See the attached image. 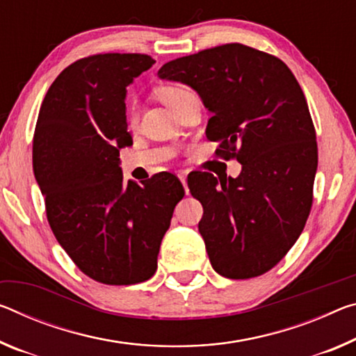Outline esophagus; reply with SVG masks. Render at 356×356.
Returning <instances> with one entry per match:
<instances>
[{
	"mask_svg": "<svg viewBox=\"0 0 356 356\" xmlns=\"http://www.w3.org/2000/svg\"><path fill=\"white\" fill-rule=\"evenodd\" d=\"M179 179H180V182H182V185H184L185 193H188V187H187V174L180 172V174H179Z\"/></svg>",
	"mask_w": 356,
	"mask_h": 356,
	"instance_id": "esophagus-1",
	"label": "esophagus"
}]
</instances>
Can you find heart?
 <instances>
[{
	"mask_svg": "<svg viewBox=\"0 0 356 356\" xmlns=\"http://www.w3.org/2000/svg\"><path fill=\"white\" fill-rule=\"evenodd\" d=\"M190 93L187 88L180 87V86H166V87H161L156 90V95L158 98H160L163 103H165L169 109L177 103V101L185 97V95Z\"/></svg>",
	"mask_w": 356,
	"mask_h": 356,
	"instance_id": "heart-1",
	"label": "heart"
}]
</instances>
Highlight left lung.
Returning a JSON list of instances; mask_svg holds the SVG:
<instances>
[{
	"mask_svg": "<svg viewBox=\"0 0 356 356\" xmlns=\"http://www.w3.org/2000/svg\"><path fill=\"white\" fill-rule=\"evenodd\" d=\"M158 77L200 95L216 154L242 165L236 179H188L204 209L198 229L212 268L228 279L264 274L300 238L312 206L318 155L300 83L277 56L242 44L176 58Z\"/></svg>",
	"mask_w": 356,
	"mask_h": 356,
	"instance_id": "left-lung-1",
	"label": "left lung"
}]
</instances>
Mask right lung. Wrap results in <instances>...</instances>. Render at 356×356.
I'll use <instances>...</instances> for the list:
<instances>
[{"label":"right lung","instance_id":"right-lung-1","mask_svg":"<svg viewBox=\"0 0 356 356\" xmlns=\"http://www.w3.org/2000/svg\"><path fill=\"white\" fill-rule=\"evenodd\" d=\"M155 63L149 55L77 60L47 90L33 138V171L50 228L77 268L107 285H133L156 270L161 239L184 187L172 174L123 180L120 149L133 138L127 87Z\"/></svg>","mask_w":356,"mask_h":356}]
</instances>
